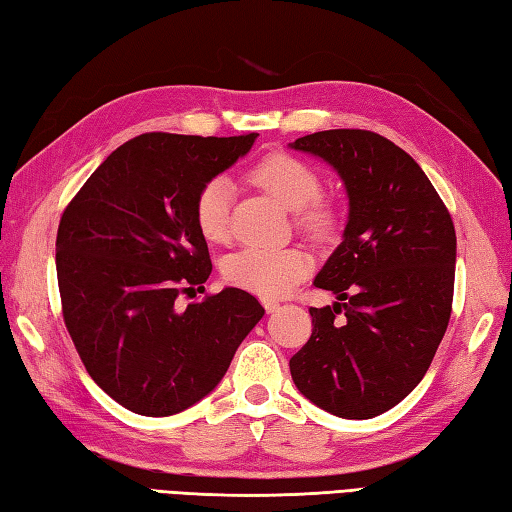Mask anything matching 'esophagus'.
I'll use <instances>...</instances> for the list:
<instances>
[{
    "mask_svg": "<svg viewBox=\"0 0 512 512\" xmlns=\"http://www.w3.org/2000/svg\"><path fill=\"white\" fill-rule=\"evenodd\" d=\"M264 308L266 312H275L279 308V303L275 299H264Z\"/></svg>",
    "mask_w": 512,
    "mask_h": 512,
    "instance_id": "1",
    "label": "esophagus"
}]
</instances>
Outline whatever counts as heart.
I'll use <instances>...</instances> for the list:
<instances>
[{
    "mask_svg": "<svg viewBox=\"0 0 512 512\" xmlns=\"http://www.w3.org/2000/svg\"><path fill=\"white\" fill-rule=\"evenodd\" d=\"M250 180L273 195L277 202L295 211V224L303 235L317 242H328L341 226L336 204L323 198L321 173L306 160L273 151L250 169ZM231 198L233 184L228 178H213L195 198V224L211 244H224L231 237ZM310 257L301 248H244L224 262V279L264 299L284 297L310 273Z\"/></svg>",
    "mask_w": 512,
    "mask_h": 512,
    "instance_id": "obj_1",
    "label": "heart"
}]
</instances>
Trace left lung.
<instances>
[{
  "instance_id": "obj_1",
  "label": "left lung",
  "mask_w": 512,
  "mask_h": 512,
  "mask_svg": "<svg viewBox=\"0 0 512 512\" xmlns=\"http://www.w3.org/2000/svg\"><path fill=\"white\" fill-rule=\"evenodd\" d=\"M292 147L339 171L350 220L314 279L339 301L310 308L312 334L290 358V374L334 416L374 418L411 394L447 332L455 226L418 162L385 136L328 129Z\"/></svg>"
}]
</instances>
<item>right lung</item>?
<instances>
[{"label":"right lung","mask_w":512,"mask_h":512,"mask_svg":"<svg viewBox=\"0 0 512 512\" xmlns=\"http://www.w3.org/2000/svg\"><path fill=\"white\" fill-rule=\"evenodd\" d=\"M257 134H140L112 151L57 231L65 328L92 380L140 416H173L215 389L264 317L226 288L180 306L211 275L195 198L253 147Z\"/></svg>","instance_id":"1"}]
</instances>
